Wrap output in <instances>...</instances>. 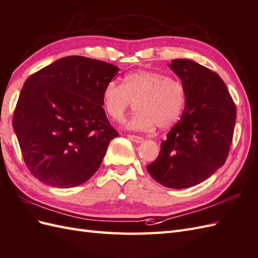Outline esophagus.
Listing matches in <instances>:
<instances>
[{
	"label": "esophagus",
	"instance_id": "1",
	"mask_svg": "<svg viewBox=\"0 0 258 258\" xmlns=\"http://www.w3.org/2000/svg\"><path fill=\"white\" fill-rule=\"evenodd\" d=\"M128 138H129V139H130L131 141H134V142H136V143H141V142L144 141V139H143L142 137L135 136V135H129Z\"/></svg>",
	"mask_w": 258,
	"mask_h": 258
}]
</instances>
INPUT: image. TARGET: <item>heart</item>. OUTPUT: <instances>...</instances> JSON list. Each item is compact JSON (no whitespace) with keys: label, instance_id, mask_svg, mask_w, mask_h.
<instances>
[{"label":"heart","instance_id":"obj_1","mask_svg":"<svg viewBox=\"0 0 258 258\" xmlns=\"http://www.w3.org/2000/svg\"><path fill=\"white\" fill-rule=\"evenodd\" d=\"M186 99L185 85L179 79L150 70L131 72L123 83L109 81L102 95L106 114L114 120H120L137 103V112L125 125L138 131H150L155 125L172 127L183 115Z\"/></svg>","mask_w":258,"mask_h":258}]
</instances>
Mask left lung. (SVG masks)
<instances>
[{"label": "left lung", "instance_id": "obj_1", "mask_svg": "<svg viewBox=\"0 0 258 258\" xmlns=\"http://www.w3.org/2000/svg\"><path fill=\"white\" fill-rule=\"evenodd\" d=\"M169 68L185 85V110L147 169L160 184L180 189L203 183L224 164L236 107L227 85L210 69L187 59L172 60Z\"/></svg>", "mask_w": 258, "mask_h": 258}]
</instances>
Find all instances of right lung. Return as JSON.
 <instances>
[{"instance_id": "obj_1", "label": "right lung", "mask_w": 258, "mask_h": 258, "mask_svg": "<svg viewBox=\"0 0 258 258\" xmlns=\"http://www.w3.org/2000/svg\"><path fill=\"white\" fill-rule=\"evenodd\" d=\"M119 69L71 55L54 61L24 83L13 128L29 172L58 188L79 186L100 166L119 134L102 103L105 85Z\"/></svg>"}]
</instances>
